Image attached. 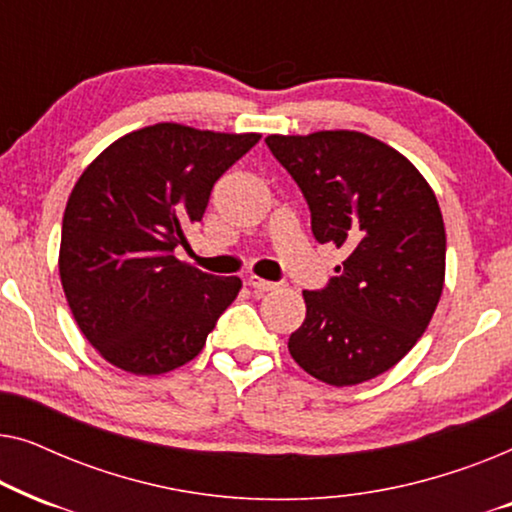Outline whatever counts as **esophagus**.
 Returning <instances> with one entry per match:
<instances>
[{
	"instance_id": "obj_1",
	"label": "esophagus",
	"mask_w": 512,
	"mask_h": 512,
	"mask_svg": "<svg viewBox=\"0 0 512 512\" xmlns=\"http://www.w3.org/2000/svg\"><path fill=\"white\" fill-rule=\"evenodd\" d=\"M249 286H251V289H254V291H258V293H265V291L277 289V282H268V279H261V277L251 275V277H249Z\"/></svg>"
}]
</instances>
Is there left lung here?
I'll return each instance as SVG.
<instances>
[{"instance_id":"8db88e82","label":"left lung","mask_w":512,"mask_h":512,"mask_svg":"<svg viewBox=\"0 0 512 512\" xmlns=\"http://www.w3.org/2000/svg\"><path fill=\"white\" fill-rule=\"evenodd\" d=\"M303 191L319 244L347 258L289 338L293 361L333 387L394 368L422 338L445 282V226L408 158L354 130L265 139Z\"/></svg>"}]
</instances>
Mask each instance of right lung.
<instances>
[{"instance_id": "add662e5", "label": "right lung", "mask_w": 512, "mask_h": 512, "mask_svg": "<svg viewBox=\"0 0 512 512\" xmlns=\"http://www.w3.org/2000/svg\"><path fill=\"white\" fill-rule=\"evenodd\" d=\"M261 135L156 123L107 146L62 216L60 279L86 340L111 366L163 375L195 359L242 289L174 258L212 188Z\"/></svg>"}]
</instances>
